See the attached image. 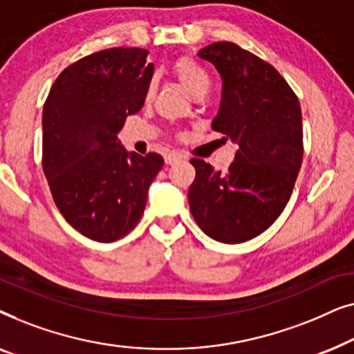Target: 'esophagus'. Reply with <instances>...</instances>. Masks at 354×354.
Returning a JSON list of instances; mask_svg holds the SVG:
<instances>
[{
  "mask_svg": "<svg viewBox=\"0 0 354 354\" xmlns=\"http://www.w3.org/2000/svg\"><path fill=\"white\" fill-rule=\"evenodd\" d=\"M183 156L178 151H171V153H167L166 154V164H174V162H177V161H180Z\"/></svg>",
  "mask_w": 354,
  "mask_h": 354,
  "instance_id": "esophagus-1",
  "label": "esophagus"
}]
</instances>
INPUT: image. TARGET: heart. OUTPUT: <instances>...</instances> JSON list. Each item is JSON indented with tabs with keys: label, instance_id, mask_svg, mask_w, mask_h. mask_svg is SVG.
<instances>
[{
	"label": "heart",
	"instance_id": "1",
	"mask_svg": "<svg viewBox=\"0 0 354 354\" xmlns=\"http://www.w3.org/2000/svg\"><path fill=\"white\" fill-rule=\"evenodd\" d=\"M174 72L182 82L183 86L190 91L193 96H198L201 93H206L211 86V77L209 72L201 62L193 59L190 56H182L174 62ZM154 91V84L149 82L147 86V100L151 98Z\"/></svg>",
	"mask_w": 354,
	"mask_h": 354
}]
</instances>
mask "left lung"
<instances>
[{
  "mask_svg": "<svg viewBox=\"0 0 354 354\" xmlns=\"http://www.w3.org/2000/svg\"><path fill=\"white\" fill-rule=\"evenodd\" d=\"M222 77V101L212 129L239 143L225 172L190 159L195 180L188 203L196 224L221 243H243L282 214L303 161L298 96L274 66L232 41L198 53Z\"/></svg>",
  "mask_w": 354,
  "mask_h": 354,
  "instance_id": "1",
  "label": "left lung"
}]
</instances>
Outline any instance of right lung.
<instances>
[{"mask_svg": "<svg viewBox=\"0 0 354 354\" xmlns=\"http://www.w3.org/2000/svg\"><path fill=\"white\" fill-rule=\"evenodd\" d=\"M143 48H109L72 62L43 106L41 166L62 217L101 243L138 224L148 188L161 171L158 153H125L118 132L147 98L154 66Z\"/></svg>", "mask_w": 354, "mask_h": 354, "instance_id": "add662e5", "label": "right lung"}]
</instances>
